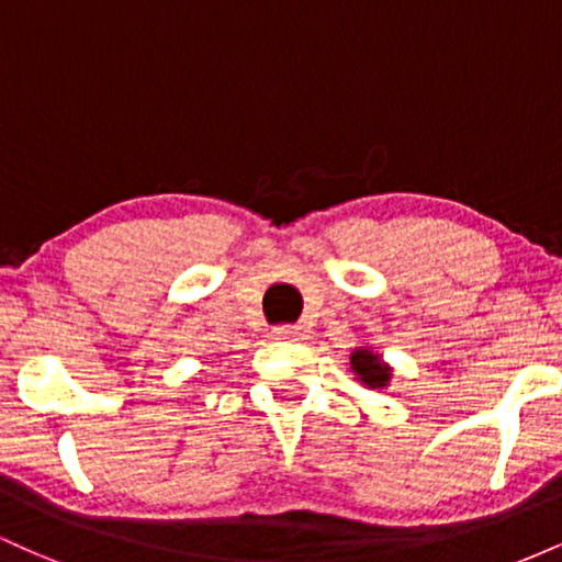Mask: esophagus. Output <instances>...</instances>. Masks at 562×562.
Masks as SVG:
<instances>
[{
    "instance_id": "obj_1",
    "label": "esophagus",
    "mask_w": 562,
    "mask_h": 562,
    "mask_svg": "<svg viewBox=\"0 0 562 562\" xmlns=\"http://www.w3.org/2000/svg\"><path fill=\"white\" fill-rule=\"evenodd\" d=\"M272 335L277 340H299L301 327L299 325H282V327H274Z\"/></svg>"
}]
</instances>
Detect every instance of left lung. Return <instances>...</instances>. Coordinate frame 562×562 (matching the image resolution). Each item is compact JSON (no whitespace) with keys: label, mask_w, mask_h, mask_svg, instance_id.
I'll list each match as a JSON object with an SVG mask.
<instances>
[{"label":"left lung","mask_w":562,"mask_h":562,"mask_svg":"<svg viewBox=\"0 0 562 562\" xmlns=\"http://www.w3.org/2000/svg\"><path fill=\"white\" fill-rule=\"evenodd\" d=\"M348 359H351V370L357 372V378L362 380L367 389L380 391L389 385L391 367L380 359V353L370 351V348H357V351H351Z\"/></svg>","instance_id":"obj_1"}]
</instances>
